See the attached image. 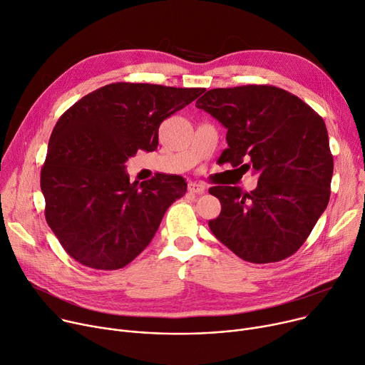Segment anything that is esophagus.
Instances as JSON below:
<instances>
[{"label": "esophagus", "instance_id": "obj_1", "mask_svg": "<svg viewBox=\"0 0 365 365\" xmlns=\"http://www.w3.org/2000/svg\"><path fill=\"white\" fill-rule=\"evenodd\" d=\"M187 190L190 193H204L205 192V186L201 185V183H195V182H190L187 185Z\"/></svg>", "mask_w": 365, "mask_h": 365}]
</instances>
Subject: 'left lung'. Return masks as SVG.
Returning a JSON list of instances; mask_svg holds the SVG:
<instances>
[{"instance_id": "obj_1", "label": "left lung", "mask_w": 365, "mask_h": 365, "mask_svg": "<svg viewBox=\"0 0 365 365\" xmlns=\"http://www.w3.org/2000/svg\"><path fill=\"white\" fill-rule=\"evenodd\" d=\"M227 128L218 161L257 175L250 193L212 186L221 212L208 225L252 263L279 262L306 242L327 207L334 157L324 120L302 98L274 86L212 88L197 98Z\"/></svg>"}]
</instances>
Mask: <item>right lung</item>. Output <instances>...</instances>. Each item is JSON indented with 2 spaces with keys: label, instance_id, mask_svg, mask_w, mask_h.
Wrapping results in <instances>:
<instances>
[{
  "label": "right lung",
  "instance_id": "1",
  "mask_svg": "<svg viewBox=\"0 0 365 365\" xmlns=\"http://www.w3.org/2000/svg\"><path fill=\"white\" fill-rule=\"evenodd\" d=\"M204 88L112 83L74 103L56 122L41 172L45 218L73 259L120 269L151 242L168 208L186 192L182 176L129 182L125 163L154 151L158 128Z\"/></svg>",
  "mask_w": 365,
  "mask_h": 365
}]
</instances>
